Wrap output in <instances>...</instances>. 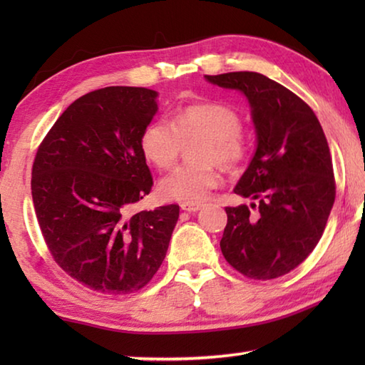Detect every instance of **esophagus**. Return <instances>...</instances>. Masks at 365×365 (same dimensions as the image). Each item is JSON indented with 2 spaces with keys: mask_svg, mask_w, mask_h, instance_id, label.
<instances>
[{
  "mask_svg": "<svg viewBox=\"0 0 365 365\" xmlns=\"http://www.w3.org/2000/svg\"><path fill=\"white\" fill-rule=\"evenodd\" d=\"M182 211H187V212H196L200 211V209L202 207L201 205H197V202H183V205L180 206Z\"/></svg>",
  "mask_w": 365,
  "mask_h": 365,
  "instance_id": "obj_1",
  "label": "esophagus"
}]
</instances>
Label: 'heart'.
Wrapping results in <instances>:
<instances>
[{"label":"heart","instance_id":"heart-1","mask_svg":"<svg viewBox=\"0 0 365 365\" xmlns=\"http://www.w3.org/2000/svg\"><path fill=\"white\" fill-rule=\"evenodd\" d=\"M197 141L193 158L159 183L165 201L200 202L220 182L219 168L237 172L250 158L251 143L243 132V120L225 104H191L178 109L174 119L148 123L140 138L145 158L159 170H169L180 156L183 141Z\"/></svg>","mask_w":365,"mask_h":365}]
</instances>
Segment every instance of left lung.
Segmentation results:
<instances>
[{
	"mask_svg": "<svg viewBox=\"0 0 365 365\" xmlns=\"http://www.w3.org/2000/svg\"><path fill=\"white\" fill-rule=\"evenodd\" d=\"M243 91L252 109L257 148L235 193L257 200L225 207L220 240L225 261L252 280L292 272L316 248L335 202L336 183L322 125L285 86L257 72L206 76Z\"/></svg>",
	"mask_w": 365,
	"mask_h": 365,
	"instance_id": "obj_1",
	"label": "left lung"
}]
</instances>
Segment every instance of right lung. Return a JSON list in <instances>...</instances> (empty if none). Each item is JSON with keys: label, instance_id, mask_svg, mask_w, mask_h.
Instances as JSON below:
<instances>
[{"label": "right lung", "instance_id": "add662e5", "mask_svg": "<svg viewBox=\"0 0 365 365\" xmlns=\"http://www.w3.org/2000/svg\"><path fill=\"white\" fill-rule=\"evenodd\" d=\"M158 93L106 86L67 108L36 150L32 197L49 255L67 275L104 294H128L163 264L180 207L133 214L153 177L140 146Z\"/></svg>", "mask_w": 365, "mask_h": 365}]
</instances>
